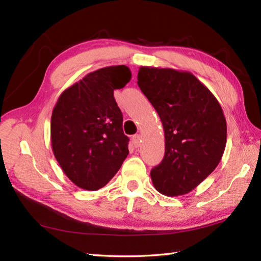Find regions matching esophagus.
<instances>
[{
  "label": "esophagus",
  "instance_id": "1",
  "mask_svg": "<svg viewBox=\"0 0 261 261\" xmlns=\"http://www.w3.org/2000/svg\"><path fill=\"white\" fill-rule=\"evenodd\" d=\"M132 142H134L135 147H139L140 143H141V138L139 135H135L134 137H132Z\"/></svg>",
  "mask_w": 261,
  "mask_h": 261
}]
</instances>
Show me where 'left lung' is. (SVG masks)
I'll list each match as a JSON object with an SVG mask.
<instances>
[{"label":"left lung","instance_id":"left-lung-1","mask_svg":"<svg viewBox=\"0 0 261 261\" xmlns=\"http://www.w3.org/2000/svg\"><path fill=\"white\" fill-rule=\"evenodd\" d=\"M138 85L164 126L165 156L150 171L154 188L184 195L218 167L226 143L222 108L190 71L142 66Z\"/></svg>","mask_w":261,"mask_h":261}]
</instances>
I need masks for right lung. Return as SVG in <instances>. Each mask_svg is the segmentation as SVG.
Wrapping results in <instances>:
<instances>
[{
  "label": "right lung",
  "mask_w": 261,
  "mask_h": 261,
  "mask_svg": "<svg viewBox=\"0 0 261 261\" xmlns=\"http://www.w3.org/2000/svg\"><path fill=\"white\" fill-rule=\"evenodd\" d=\"M130 80L124 65L92 71L60 94L53 110L54 154L65 175L83 190L107 185L129 154L114 90Z\"/></svg>",
  "instance_id": "1"
}]
</instances>
